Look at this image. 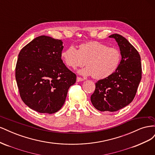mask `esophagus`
Returning a JSON list of instances; mask_svg holds the SVG:
<instances>
[{
	"instance_id": "obj_1",
	"label": "esophagus",
	"mask_w": 155,
	"mask_h": 155,
	"mask_svg": "<svg viewBox=\"0 0 155 155\" xmlns=\"http://www.w3.org/2000/svg\"><path fill=\"white\" fill-rule=\"evenodd\" d=\"M76 81H77V82H79V81H84V79H83V78H80V77H77Z\"/></svg>"
}]
</instances>
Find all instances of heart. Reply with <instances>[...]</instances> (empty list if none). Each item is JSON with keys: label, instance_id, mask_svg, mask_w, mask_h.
I'll return each mask as SVG.
<instances>
[{"label": "heart", "instance_id": "b5f03b06", "mask_svg": "<svg viewBox=\"0 0 155 155\" xmlns=\"http://www.w3.org/2000/svg\"><path fill=\"white\" fill-rule=\"evenodd\" d=\"M61 58L67 66L77 68L87 65L80 73L101 79L109 77L118 68L121 61L120 50L98 41L81 44L77 50L71 45L63 50Z\"/></svg>", "mask_w": 155, "mask_h": 155}]
</instances>
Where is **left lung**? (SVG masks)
Masks as SVG:
<instances>
[{
	"mask_svg": "<svg viewBox=\"0 0 155 155\" xmlns=\"http://www.w3.org/2000/svg\"><path fill=\"white\" fill-rule=\"evenodd\" d=\"M109 37L118 43L121 60L113 74L96 83L91 95L93 106L103 112H115L128 105L134 100L142 79L141 58L137 49L119 34Z\"/></svg>",
	"mask_w": 155,
	"mask_h": 155,
	"instance_id": "obj_1",
	"label": "left lung"
}]
</instances>
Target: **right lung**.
Instances as JSON below:
<instances>
[{
    "instance_id": "1",
    "label": "right lung",
    "mask_w": 155,
    "mask_h": 155,
    "mask_svg": "<svg viewBox=\"0 0 155 155\" xmlns=\"http://www.w3.org/2000/svg\"><path fill=\"white\" fill-rule=\"evenodd\" d=\"M61 40L37 37L22 48L15 67V78L22 101L41 113L59 110L76 75L63 63Z\"/></svg>"
}]
</instances>
